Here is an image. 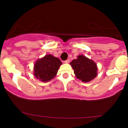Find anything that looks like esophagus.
Returning <instances> with one entry per match:
<instances>
[{
	"label": "esophagus",
	"mask_w": 128,
	"mask_h": 128,
	"mask_svg": "<svg viewBox=\"0 0 128 128\" xmlns=\"http://www.w3.org/2000/svg\"><path fill=\"white\" fill-rule=\"evenodd\" d=\"M64 62L66 63V64H68V63H69L70 62V60L69 59H68V60H66L65 61H64Z\"/></svg>",
	"instance_id": "esophagus-1"
}]
</instances>
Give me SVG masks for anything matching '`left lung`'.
Wrapping results in <instances>:
<instances>
[{
	"label": "left lung",
	"instance_id": "obj_1",
	"mask_svg": "<svg viewBox=\"0 0 128 128\" xmlns=\"http://www.w3.org/2000/svg\"><path fill=\"white\" fill-rule=\"evenodd\" d=\"M76 77L83 82H88L98 75V66L93 60L84 55H78L70 63Z\"/></svg>",
	"mask_w": 128,
	"mask_h": 128
}]
</instances>
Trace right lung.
<instances>
[{"label": "right lung", "mask_w": 128, "mask_h": 128, "mask_svg": "<svg viewBox=\"0 0 128 128\" xmlns=\"http://www.w3.org/2000/svg\"><path fill=\"white\" fill-rule=\"evenodd\" d=\"M62 62L51 54L37 60L34 66V75L42 82H48L55 77Z\"/></svg>", "instance_id": "add662e5"}]
</instances>
